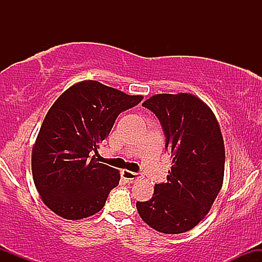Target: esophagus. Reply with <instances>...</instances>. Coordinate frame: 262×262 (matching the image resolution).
<instances>
[{
	"label": "esophagus",
	"instance_id": "34e87169",
	"mask_svg": "<svg viewBox=\"0 0 262 262\" xmlns=\"http://www.w3.org/2000/svg\"><path fill=\"white\" fill-rule=\"evenodd\" d=\"M122 176H123V179H124L125 181L129 183L137 182L138 180H140L141 177H143L141 176V173H135V172H132V171H128V170H123Z\"/></svg>",
	"mask_w": 262,
	"mask_h": 262
}]
</instances>
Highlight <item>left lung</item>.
<instances>
[{
    "mask_svg": "<svg viewBox=\"0 0 262 262\" xmlns=\"http://www.w3.org/2000/svg\"><path fill=\"white\" fill-rule=\"evenodd\" d=\"M160 121L171 154L167 182L137 202L140 218L164 234L193 229L212 208L224 179L225 149L214 113L191 93H159L143 102Z\"/></svg>",
    "mask_w": 262,
    "mask_h": 262,
    "instance_id": "8db88e82",
    "label": "left lung"
}]
</instances>
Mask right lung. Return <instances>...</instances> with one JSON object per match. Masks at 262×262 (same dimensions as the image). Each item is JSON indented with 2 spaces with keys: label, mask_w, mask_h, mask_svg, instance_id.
Segmentation results:
<instances>
[{
  "label": "right lung",
  "mask_w": 262,
  "mask_h": 262,
  "mask_svg": "<svg viewBox=\"0 0 262 262\" xmlns=\"http://www.w3.org/2000/svg\"><path fill=\"white\" fill-rule=\"evenodd\" d=\"M141 100L143 96L93 80L74 83L59 96L32 150L33 180L48 208L70 221L91 217L103 208L121 173L97 162V149L119 113Z\"/></svg>",
  "instance_id": "right-lung-1"
}]
</instances>
